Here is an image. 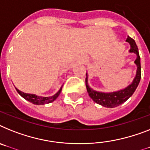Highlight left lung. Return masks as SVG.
I'll use <instances>...</instances> for the list:
<instances>
[{
    "label": "left lung",
    "mask_w": 150,
    "mask_h": 150,
    "mask_svg": "<svg viewBox=\"0 0 150 150\" xmlns=\"http://www.w3.org/2000/svg\"><path fill=\"white\" fill-rule=\"evenodd\" d=\"M127 42L130 44V50L129 52H133L137 56V59L135 60V64L137 66V75H136L135 79H133V82L127 86L126 88L123 90L115 91V92L111 93H103L96 91L93 90L89 87L88 84V75L86 73V79H85V85H86V88L88 91L89 96L91 98L94 100V102L97 104L102 105L103 107H106V108H112L117 107L120 105L121 104L124 103L126 100H127L129 98L133 95L134 91L137 89V86L139 85L140 79H141V65H140V57H139V50L137 48V44L135 41L131 37L127 36V39L126 40Z\"/></svg>",
    "instance_id": "1"
}]
</instances>
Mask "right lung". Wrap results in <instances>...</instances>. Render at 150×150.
<instances>
[{
    "mask_svg": "<svg viewBox=\"0 0 150 150\" xmlns=\"http://www.w3.org/2000/svg\"><path fill=\"white\" fill-rule=\"evenodd\" d=\"M62 88V86L61 87V88L59 89V91L56 93V94H54L53 96L51 97H40L36 96V94H26V93H23L21 91H19L18 89L16 88L17 92L20 94V95L24 99H26V100H28L30 102L33 103L34 104H37V105H40V104H49V103H51L52 101L56 100L58 98V96L59 95L60 92H61Z\"/></svg>",
    "mask_w": 150,
    "mask_h": 150,
    "instance_id": "right-lung-1",
    "label": "right lung"
}]
</instances>
